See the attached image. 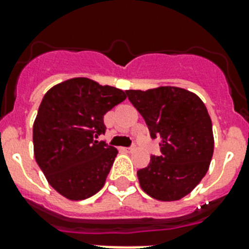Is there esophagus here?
<instances>
[{
    "label": "esophagus",
    "mask_w": 249,
    "mask_h": 249,
    "mask_svg": "<svg viewBox=\"0 0 249 249\" xmlns=\"http://www.w3.org/2000/svg\"><path fill=\"white\" fill-rule=\"evenodd\" d=\"M133 150H134V147H124V148H123V151H125V152H132Z\"/></svg>",
    "instance_id": "obj_1"
}]
</instances>
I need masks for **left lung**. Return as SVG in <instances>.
<instances>
[{
  "label": "left lung",
  "instance_id": "obj_1",
  "mask_svg": "<svg viewBox=\"0 0 249 249\" xmlns=\"http://www.w3.org/2000/svg\"><path fill=\"white\" fill-rule=\"evenodd\" d=\"M126 97L146 121L160 155L137 172L144 193L158 200H179L204 177L213 155L212 121L196 94L176 86L126 90Z\"/></svg>",
  "mask_w": 249,
  "mask_h": 249
}]
</instances>
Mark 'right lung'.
Wrapping results in <instances>:
<instances>
[{"label":"right lung","instance_id":"right-lung-1","mask_svg":"<svg viewBox=\"0 0 249 249\" xmlns=\"http://www.w3.org/2000/svg\"><path fill=\"white\" fill-rule=\"evenodd\" d=\"M123 90L76 77L45 94L33 124L35 158L54 189L83 200L103 187L117 150L98 138L103 116L124 101Z\"/></svg>","mask_w":249,"mask_h":249}]
</instances>
